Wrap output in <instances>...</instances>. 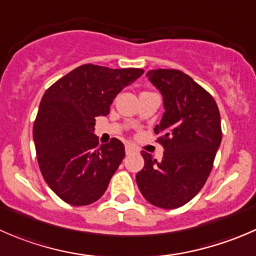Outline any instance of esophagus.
Returning a JSON list of instances; mask_svg holds the SVG:
<instances>
[{
	"instance_id": "esophagus-1",
	"label": "esophagus",
	"mask_w": 256,
	"mask_h": 256,
	"mask_svg": "<svg viewBox=\"0 0 256 256\" xmlns=\"http://www.w3.org/2000/svg\"><path fill=\"white\" fill-rule=\"evenodd\" d=\"M125 151H126V154H132V152H135L136 151V148L135 147L132 146V144H126V147H125Z\"/></svg>"
}]
</instances>
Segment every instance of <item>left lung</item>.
<instances>
[{"instance_id": "1", "label": "left lung", "mask_w": 256, "mask_h": 256, "mask_svg": "<svg viewBox=\"0 0 256 256\" xmlns=\"http://www.w3.org/2000/svg\"><path fill=\"white\" fill-rule=\"evenodd\" d=\"M164 96V112L154 132L161 134V161L142 151L144 168L136 183L144 200L174 209L190 202L204 186L222 142L220 114L207 90L177 69L146 74Z\"/></svg>"}]
</instances>
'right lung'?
<instances>
[{"mask_svg":"<svg viewBox=\"0 0 256 256\" xmlns=\"http://www.w3.org/2000/svg\"><path fill=\"white\" fill-rule=\"evenodd\" d=\"M144 74L84 64L56 80L40 100L33 125L40 172L50 190L72 206L99 200L125 157L118 138L99 144L95 118L106 116L116 95Z\"/></svg>","mask_w":256,"mask_h":256,"instance_id":"1","label":"right lung"}]
</instances>
